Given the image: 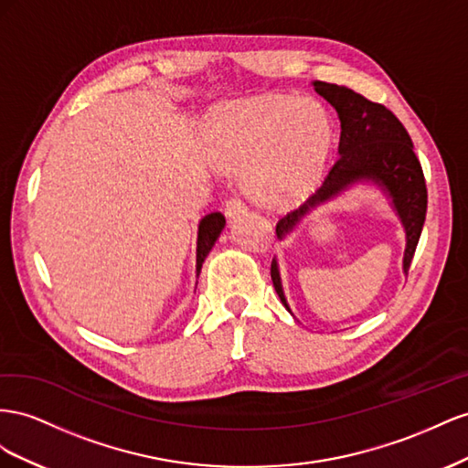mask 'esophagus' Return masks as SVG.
I'll use <instances>...</instances> for the list:
<instances>
[{
    "label": "esophagus",
    "mask_w": 468,
    "mask_h": 468,
    "mask_svg": "<svg viewBox=\"0 0 468 468\" xmlns=\"http://www.w3.org/2000/svg\"><path fill=\"white\" fill-rule=\"evenodd\" d=\"M223 209H225V216H227V218H231V219H235V218H241V216H245V213H247V206H245V202H241V199H239V197L227 199Z\"/></svg>",
    "instance_id": "esophagus-1"
}]
</instances>
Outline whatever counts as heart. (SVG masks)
Instances as JSON below:
<instances>
[{"mask_svg": "<svg viewBox=\"0 0 468 468\" xmlns=\"http://www.w3.org/2000/svg\"><path fill=\"white\" fill-rule=\"evenodd\" d=\"M333 143L327 110L312 98L259 96L227 105L211 123V149L227 168L243 170L262 204H290L322 176Z\"/></svg>", "mask_w": 468, "mask_h": 468, "instance_id": "b5f03b06", "label": "heart"}]
</instances>
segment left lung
<instances>
[{"label":"left lung","instance_id":"left-lung-1","mask_svg":"<svg viewBox=\"0 0 468 468\" xmlns=\"http://www.w3.org/2000/svg\"><path fill=\"white\" fill-rule=\"evenodd\" d=\"M315 91L335 108L341 122L339 156L327 176L308 202L286 213L276 223L278 239L293 231L303 216L329 202L356 182H372L392 197V206L406 229L404 272L416 252L427 211V188L420 160L413 153V143L399 119L382 103L367 100L346 86L314 82ZM271 276L280 302L290 312L282 282H280L278 262L272 259Z\"/></svg>","mask_w":468,"mask_h":468}]
</instances>
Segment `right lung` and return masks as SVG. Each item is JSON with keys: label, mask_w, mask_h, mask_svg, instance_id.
<instances>
[{"label": "right lung", "mask_w": 468, "mask_h": 468, "mask_svg": "<svg viewBox=\"0 0 468 468\" xmlns=\"http://www.w3.org/2000/svg\"><path fill=\"white\" fill-rule=\"evenodd\" d=\"M225 227V218L223 213L219 211H213V213H207V216L199 221V227H197V249H196V271L199 274V271H202V264L206 261V257L209 255L211 247L216 245L219 233L223 231Z\"/></svg>", "instance_id": "obj_1"}]
</instances>
